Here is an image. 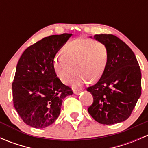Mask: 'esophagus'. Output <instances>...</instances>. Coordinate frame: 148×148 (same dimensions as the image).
I'll use <instances>...</instances> for the list:
<instances>
[{
  "label": "esophagus",
  "mask_w": 148,
  "mask_h": 148,
  "mask_svg": "<svg viewBox=\"0 0 148 148\" xmlns=\"http://www.w3.org/2000/svg\"><path fill=\"white\" fill-rule=\"evenodd\" d=\"M82 91V89H74V91H73V92H74V93L75 94V95H79V94Z\"/></svg>",
  "instance_id": "34e87169"
}]
</instances>
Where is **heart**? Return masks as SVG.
<instances>
[{
	"mask_svg": "<svg viewBox=\"0 0 148 148\" xmlns=\"http://www.w3.org/2000/svg\"><path fill=\"white\" fill-rule=\"evenodd\" d=\"M62 56L53 59V69L62 82L70 83L74 79V86L102 77L108 62V49L104 44L87 38H78L69 43L62 51ZM77 68H76V66Z\"/></svg>",
	"mask_w": 148,
	"mask_h": 148,
	"instance_id": "obj_1",
	"label": "heart"
}]
</instances>
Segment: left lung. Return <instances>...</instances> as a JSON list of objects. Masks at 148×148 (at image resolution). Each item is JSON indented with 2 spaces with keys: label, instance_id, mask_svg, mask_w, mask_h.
Here are the masks:
<instances>
[{
  "label": "left lung",
  "instance_id": "left-lung-1",
  "mask_svg": "<svg viewBox=\"0 0 148 148\" xmlns=\"http://www.w3.org/2000/svg\"><path fill=\"white\" fill-rule=\"evenodd\" d=\"M94 38L105 44L109 56L100 79L86 89L94 99L88 112L102 125L122 122L130 116L141 96L140 66L132 49L118 37L96 34Z\"/></svg>",
  "mask_w": 148,
  "mask_h": 148
}]
</instances>
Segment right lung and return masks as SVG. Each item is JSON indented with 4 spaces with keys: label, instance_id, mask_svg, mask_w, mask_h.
Returning a JSON list of instances; mask_svg holds the SVG:
<instances>
[{
    "label": "right lung",
    "instance_id": "1",
    "mask_svg": "<svg viewBox=\"0 0 148 148\" xmlns=\"http://www.w3.org/2000/svg\"><path fill=\"white\" fill-rule=\"evenodd\" d=\"M71 34L51 35L30 46L22 53L12 84L15 109L26 125L45 128L59 117L64 99L73 94L53 69V59Z\"/></svg>",
    "mask_w": 148,
    "mask_h": 148
}]
</instances>
